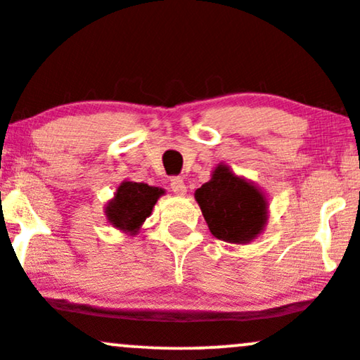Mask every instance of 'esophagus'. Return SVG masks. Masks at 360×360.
Masks as SVG:
<instances>
[{"mask_svg": "<svg viewBox=\"0 0 360 360\" xmlns=\"http://www.w3.org/2000/svg\"><path fill=\"white\" fill-rule=\"evenodd\" d=\"M170 187L173 192L176 193V195H184L185 192H187V187H185V181L181 176H172L170 179Z\"/></svg>", "mask_w": 360, "mask_h": 360, "instance_id": "1", "label": "esophagus"}]
</instances>
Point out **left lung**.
I'll use <instances>...</instances> for the list:
<instances>
[{
    "instance_id": "obj_1",
    "label": "left lung",
    "mask_w": 360,
    "mask_h": 360,
    "mask_svg": "<svg viewBox=\"0 0 360 360\" xmlns=\"http://www.w3.org/2000/svg\"><path fill=\"white\" fill-rule=\"evenodd\" d=\"M207 226L217 239L246 244L263 231L266 198L255 185L219 165L212 179L195 190Z\"/></svg>"
}]
</instances>
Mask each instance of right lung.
Returning <instances> with one entry per match:
<instances>
[{"mask_svg":"<svg viewBox=\"0 0 360 360\" xmlns=\"http://www.w3.org/2000/svg\"><path fill=\"white\" fill-rule=\"evenodd\" d=\"M162 193L163 190L158 187H150L136 181H122L116 195L105 207L108 221L117 229L134 234L151 214Z\"/></svg>","mask_w":360,"mask_h":360,"instance_id":"right-lung-1","label":"right lung"}]
</instances>
